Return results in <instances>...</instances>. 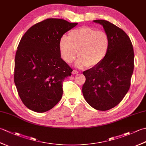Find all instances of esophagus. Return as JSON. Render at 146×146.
<instances>
[{
  "label": "esophagus",
  "mask_w": 146,
  "mask_h": 146,
  "mask_svg": "<svg viewBox=\"0 0 146 146\" xmlns=\"http://www.w3.org/2000/svg\"><path fill=\"white\" fill-rule=\"evenodd\" d=\"M72 73H73V75H76V74H78V71H76V70H73Z\"/></svg>",
  "instance_id": "obj_1"
}]
</instances>
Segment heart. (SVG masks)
Returning a JSON list of instances; mask_svg holds the SVG:
<instances>
[{"label": "heart", "mask_w": 146, "mask_h": 146, "mask_svg": "<svg viewBox=\"0 0 146 146\" xmlns=\"http://www.w3.org/2000/svg\"><path fill=\"white\" fill-rule=\"evenodd\" d=\"M109 46L107 34L90 27L70 31L68 38L62 37L59 43L61 56L67 63H73L78 51L76 65L78 68L98 66L107 56Z\"/></svg>", "instance_id": "1"}]
</instances>
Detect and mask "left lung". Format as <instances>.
<instances>
[{
    "mask_svg": "<svg viewBox=\"0 0 146 146\" xmlns=\"http://www.w3.org/2000/svg\"><path fill=\"white\" fill-rule=\"evenodd\" d=\"M94 22L103 26L110 46L100 65L83 72L86 81L82 92L91 107L105 111L117 106L128 92L134 71V53L131 39L122 29L105 20Z\"/></svg>",
    "mask_w": 146,
    "mask_h": 146,
    "instance_id": "8db88e82",
    "label": "left lung"
}]
</instances>
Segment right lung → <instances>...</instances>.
I'll return each instance as SVG.
<instances>
[{
  "mask_svg": "<svg viewBox=\"0 0 146 146\" xmlns=\"http://www.w3.org/2000/svg\"><path fill=\"white\" fill-rule=\"evenodd\" d=\"M78 23L49 18L22 37L15 57L14 83L22 102L36 112L48 111L63 95V82L73 70L62 60L59 43Z\"/></svg>",
  "mask_w": 146,
  "mask_h": 146,
  "instance_id": "1",
  "label": "right lung"
}]
</instances>
